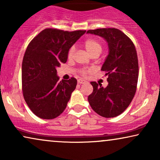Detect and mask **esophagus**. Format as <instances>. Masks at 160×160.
<instances>
[{
    "label": "esophagus",
    "mask_w": 160,
    "mask_h": 160,
    "mask_svg": "<svg viewBox=\"0 0 160 160\" xmlns=\"http://www.w3.org/2000/svg\"><path fill=\"white\" fill-rule=\"evenodd\" d=\"M85 82H86V81L82 79V78H79V79H78V84H84Z\"/></svg>",
    "instance_id": "1"
}]
</instances>
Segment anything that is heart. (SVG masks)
<instances>
[{
    "label": "heart",
    "mask_w": 160,
    "mask_h": 160,
    "mask_svg": "<svg viewBox=\"0 0 160 160\" xmlns=\"http://www.w3.org/2000/svg\"><path fill=\"white\" fill-rule=\"evenodd\" d=\"M84 47L88 52L89 55H92V54L99 53L102 51V45L100 42L95 38H89L85 41L84 42ZM75 52V47H72L70 48L68 51V58H71ZM80 73L82 75L84 76L87 73V71L84 69H82L80 71Z\"/></svg>",
    "instance_id": "heart-1"
}]
</instances>
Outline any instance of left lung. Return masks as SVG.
Listing matches in <instances>:
<instances>
[{
  "label": "left lung",
  "instance_id": "1",
  "mask_svg": "<svg viewBox=\"0 0 160 160\" xmlns=\"http://www.w3.org/2000/svg\"><path fill=\"white\" fill-rule=\"evenodd\" d=\"M87 33L99 36L107 41L108 54L101 71H106L108 84L92 82L93 92L88 101L96 113L106 118L121 114L134 98L138 78V60L131 39L117 28L87 30Z\"/></svg>",
  "mask_w": 160,
  "mask_h": 160
}]
</instances>
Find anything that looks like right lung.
<instances>
[{
	"label": "right lung",
	"instance_id": "add662e5",
	"mask_svg": "<svg viewBox=\"0 0 160 160\" xmlns=\"http://www.w3.org/2000/svg\"><path fill=\"white\" fill-rule=\"evenodd\" d=\"M85 32L47 28L28 44L22 65V92L28 107L41 119H54L66 108L77 80L59 82L56 68L66 62L70 48Z\"/></svg>",
	"mask_w": 160,
	"mask_h": 160
}]
</instances>
